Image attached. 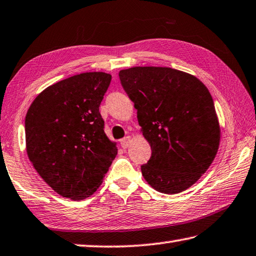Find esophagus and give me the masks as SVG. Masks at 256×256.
<instances>
[{"mask_svg":"<svg viewBox=\"0 0 256 256\" xmlns=\"http://www.w3.org/2000/svg\"><path fill=\"white\" fill-rule=\"evenodd\" d=\"M120 144H122V147L124 149L128 148V147L130 146V137H129V136H127V137L122 138V140H120Z\"/></svg>","mask_w":256,"mask_h":256,"instance_id":"esophagus-1","label":"esophagus"}]
</instances>
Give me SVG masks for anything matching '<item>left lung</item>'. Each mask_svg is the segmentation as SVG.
I'll use <instances>...</instances> for the list:
<instances>
[{
  "label": "left lung",
  "mask_w": 256,
  "mask_h": 256,
  "mask_svg": "<svg viewBox=\"0 0 256 256\" xmlns=\"http://www.w3.org/2000/svg\"><path fill=\"white\" fill-rule=\"evenodd\" d=\"M119 79L152 147L144 178L164 194L187 190L208 170L220 144L208 89L194 76L162 66L122 70Z\"/></svg>",
  "instance_id": "8db88e82"
}]
</instances>
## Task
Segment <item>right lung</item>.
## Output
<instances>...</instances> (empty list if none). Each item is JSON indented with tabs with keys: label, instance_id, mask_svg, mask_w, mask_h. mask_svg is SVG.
<instances>
[{
	"label": "right lung",
	"instance_id": "add662e5",
	"mask_svg": "<svg viewBox=\"0 0 256 256\" xmlns=\"http://www.w3.org/2000/svg\"><path fill=\"white\" fill-rule=\"evenodd\" d=\"M110 81L104 72L70 76L43 90L28 110V159L61 196L81 200L92 195L117 155L99 112Z\"/></svg>",
	"mask_w": 256,
	"mask_h": 256
}]
</instances>
